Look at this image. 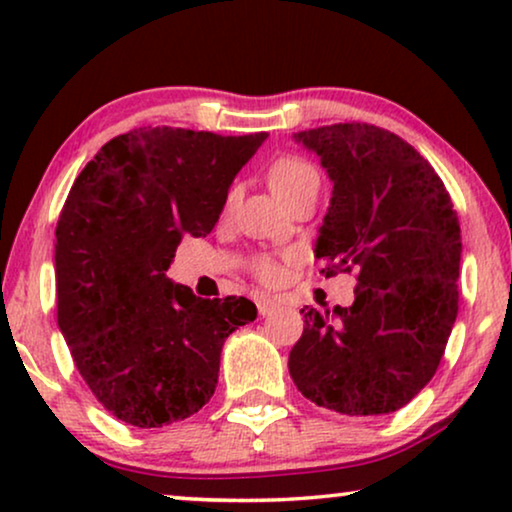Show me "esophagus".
<instances>
[{
	"label": "esophagus",
	"mask_w": 512,
	"mask_h": 512,
	"mask_svg": "<svg viewBox=\"0 0 512 512\" xmlns=\"http://www.w3.org/2000/svg\"><path fill=\"white\" fill-rule=\"evenodd\" d=\"M256 305H258V314H261V317H268V314H272L279 307V303L277 300H272V298H268V296H261L256 300Z\"/></svg>",
	"instance_id": "obj_1"
}]
</instances>
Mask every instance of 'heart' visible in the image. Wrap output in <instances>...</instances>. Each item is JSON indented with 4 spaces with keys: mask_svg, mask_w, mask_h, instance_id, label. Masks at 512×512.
Wrapping results in <instances>:
<instances>
[{
    "mask_svg": "<svg viewBox=\"0 0 512 512\" xmlns=\"http://www.w3.org/2000/svg\"><path fill=\"white\" fill-rule=\"evenodd\" d=\"M268 184L272 188V193H275L282 202H286L291 200L293 195L305 191V188H319V172L310 160L300 156H282L270 165ZM230 198H233V193H230ZM254 275L261 279V282L270 284L277 282L282 270H279V265L272 261V258H258L254 263Z\"/></svg>",
    "mask_w": 512,
    "mask_h": 512,
    "instance_id": "b5f03b06",
    "label": "heart"
}]
</instances>
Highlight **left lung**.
<instances>
[{
  "label": "left lung",
  "instance_id": "8db88e82",
  "mask_svg": "<svg viewBox=\"0 0 512 512\" xmlns=\"http://www.w3.org/2000/svg\"><path fill=\"white\" fill-rule=\"evenodd\" d=\"M333 198L314 256L321 275L354 272L352 307L300 310L289 373L305 398L342 415H387L422 391L459 310L461 228L429 160L368 123L303 130Z\"/></svg>",
  "mask_w": 512,
  "mask_h": 512
}]
</instances>
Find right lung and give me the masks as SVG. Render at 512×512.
Here are the masks:
<instances>
[{"label": "right lung", "mask_w": 512, "mask_h": 512, "mask_svg": "<svg viewBox=\"0 0 512 512\" xmlns=\"http://www.w3.org/2000/svg\"><path fill=\"white\" fill-rule=\"evenodd\" d=\"M268 132L118 135L83 167L55 228L58 326L93 396L121 422L191 417L219 382L221 347L256 319L247 298H198L165 275L181 237H205Z\"/></svg>", "instance_id": "obj_1"}]
</instances>
